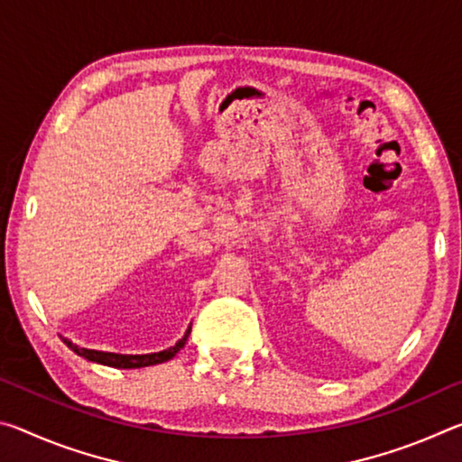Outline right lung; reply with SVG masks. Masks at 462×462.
<instances>
[{
	"label": "right lung",
	"instance_id": "obj_1",
	"mask_svg": "<svg viewBox=\"0 0 462 462\" xmlns=\"http://www.w3.org/2000/svg\"><path fill=\"white\" fill-rule=\"evenodd\" d=\"M189 332H191V328H187L185 336L175 344V346H171L167 350H161V353H151V355H116V353H104V350L81 348L69 338H62V342H65L75 355L88 358V361H91V363L114 366V369H140V366H152V365L171 361V358H173L179 353V350L185 346L187 336H189Z\"/></svg>",
	"mask_w": 462,
	"mask_h": 462
}]
</instances>
